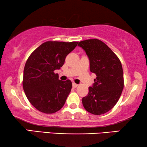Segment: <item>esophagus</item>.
<instances>
[{
  "label": "esophagus",
  "mask_w": 147,
  "mask_h": 147,
  "mask_svg": "<svg viewBox=\"0 0 147 147\" xmlns=\"http://www.w3.org/2000/svg\"><path fill=\"white\" fill-rule=\"evenodd\" d=\"M72 86H73L74 88H77L78 85L77 84H76V83H73V84H72Z\"/></svg>",
  "instance_id": "34e87169"
}]
</instances>
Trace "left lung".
Segmentation results:
<instances>
[{
	"label": "left lung",
	"instance_id": "left-lung-1",
	"mask_svg": "<svg viewBox=\"0 0 147 147\" xmlns=\"http://www.w3.org/2000/svg\"><path fill=\"white\" fill-rule=\"evenodd\" d=\"M78 46L86 52L90 71L96 75L82 104L90 113L100 115L112 109L121 96L124 88L123 70L116 54L97 39L80 41Z\"/></svg>",
	"mask_w": 147,
	"mask_h": 147
}]
</instances>
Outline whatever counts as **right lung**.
Segmentation results:
<instances>
[{"label": "right lung", "instance_id": "right-lung-1", "mask_svg": "<svg viewBox=\"0 0 147 147\" xmlns=\"http://www.w3.org/2000/svg\"><path fill=\"white\" fill-rule=\"evenodd\" d=\"M78 43L45 42L28 58L23 71V90L30 103L39 111L52 114L63 106L72 83L69 80H59L54 71L63 66L66 56Z\"/></svg>", "mask_w": 147, "mask_h": 147}]
</instances>
